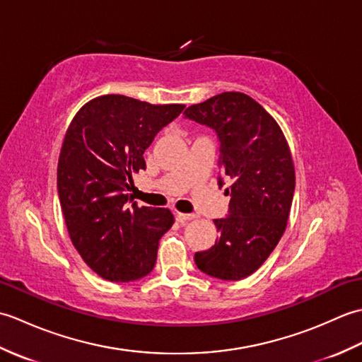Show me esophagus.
I'll list each match as a JSON object with an SVG mask.
<instances>
[{
	"instance_id": "esophagus-1",
	"label": "esophagus",
	"mask_w": 362,
	"mask_h": 362,
	"mask_svg": "<svg viewBox=\"0 0 362 362\" xmlns=\"http://www.w3.org/2000/svg\"><path fill=\"white\" fill-rule=\"evenodd\" d=\"M175 218H177V221H179V222H182V224H185V222H188V221H191V219H194L196 216H194V214H187V213H177V214H175Z\"/></svg>"
}]
</instances>
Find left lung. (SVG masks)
<instances>
[{"instance_id": "8db88e82", "label": "left lung", "mask_w": 362, "mask_h": 362, "mask_svg": "<svg viewBox=\"0 0 362 362\" xmlns=\"http://www.w3.org/2000/svg\"><path fill=\"white\" fill-rule=\"evenodd\" d=\"M183 115L216 132L218 185L230 182L228 214L214 219L219 240L196 252V266L214 279L243 280L264 263L286 228L296 188L288 141L271 115L240 91L213 96Z\"/></svg>"}]
</instances>
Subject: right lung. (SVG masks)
Returning a JSON list of instances; mask_svg holds the SVG:
<instances>
[{"label": "right lung", "mask_w": 362, "mask_h": 362, "mask_svg": "<svg viewBox=\"0 0 362 362\" xmlns=\"http://www.w3.org/2000/svg\"><path fill=\"white\" fill-rule=\"evenodd\" d=\"M183 109L105 95L83 105L66 130L57 165L60 206L76 250L105 280L134 281L156 266L174 216L138 206L127 191L132 173L146 169L144 151Z\"/></svg>", "instance_id": "right-lung-1"}]
</instances>
